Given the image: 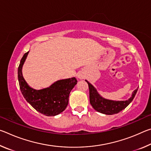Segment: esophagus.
<instances>
[{"mask_svg":"<svg viewBox=\"0 0 151 151\" xmlns=\"http://www.w3.org/2000/svg\"><path fill=\"white\" fill-rule=\"evenodd\" d=\"M83 75H82L81 74H78V78H80V79H83Z\"/></svg>","mask_w":151,"mask_h":151,"instance_id":"34e87169","label":"esophagus"}]
</instances>
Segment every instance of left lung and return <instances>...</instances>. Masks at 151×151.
<instances>
[{"instance_id":"left-lung-1","label":"left lung","mask_w":151,"mask_h":151,"mask_svg":"<svg viewBox=\"0 0 151 151\" xmlns=\"http://www.w3.org/2000/svg\"><path fill=\"white\" fill-rule=\"evenodd\" d=\"M85 81L88 85L89 99H90V103L92 106L96 111L103 114H109V115L119 113V112L126 108L133 100L138 91V88H137L132 92L131 97L127 101H116L109 100V99L102 97L97 92L96 89L87 81Z\"/></svg>"}]
</instances>
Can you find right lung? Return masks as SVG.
<instances>
[{
    "instance_id": "add662e5",
    "label": "right lung",
    "mask_w": 151,
    "mask_h": 151,
    "mask_svg": "<svg viewBox=\"0 0 151 151\" xmlns=\"http://www.w3.org/2000/svg\"><path fill=\"white\" fill-rule=\"evenodd\" d=\"M25 53L18 68L20 91L26 101L35 110L46 116H56L65 110L68 103V97L77 81L75 77L56 81L49 87L36 90L30 87L22 76V68L29 54Z\"/></svg>"
}]
</instances>
